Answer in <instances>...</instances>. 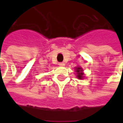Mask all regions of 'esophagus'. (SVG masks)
<instances>
[{
  "instance_id": "1",
  "label": "esophagus",
  "mask_w": 123,
  "mask_h": 123,
  "mask_svg": "<svg viewBox=\"0 0 123 123\" xmlns=\"http://www.w3.org/2000/svg\"><path fill=\"white\" fill-rule=\"evenodd\" d=\"M59 65L61 67H63V66H64V62H59Z\"/></svg>"
}]
</instances>
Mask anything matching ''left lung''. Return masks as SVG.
<instances>
[{"label":"left lung","instance_id":"8db88e82","mask_svg":"<svg viewBox=\"0 0 123 123\" xmlns=\"http://www.w3.org/2000/svg\"><path fill=\"white\" fill-rule=\"evenodd\" d=\"M82 69L80 68V67H76V72H77L76 74H77V78H79V79H82L83 78V74L82 73Z\"/></svg>","mask_w":123,"mask_h":123}]
</instances>
